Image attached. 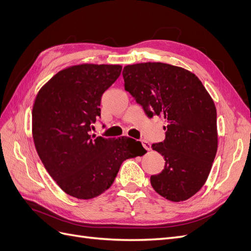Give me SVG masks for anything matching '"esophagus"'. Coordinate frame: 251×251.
<instances>
[{
	"instance_id": "esophagus-1",
	"label": "esophagus",
	"mask_w": 251,
	"mask_h": 251,
	"mask_svg": "<svg viewBox=\"0 0 251 251\" xmlns=\"http://www.w3.org/2000/svg\"><path fill=\"white\" fill-rule=\"evenodd\" d=\"M142 144H143L144 148H145V149H146L147 151H150V150H151V145H150L149 142L146 141V140H143V141H142Z\"/></svg>"
}]
</instances>
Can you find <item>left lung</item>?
<instances>
[{
  "instance_id": "left-lung-1",
  "label": "left lung",
  "mask_w": 251,
  "mask_h": 251,
  "mask_svg": "<svg viewBox=\"0 0 251 251\" xmlns=\"http://www.w3.org/2000/svg\"><path fill=\"white\" fill-rule=\"evenodd\" d=\"M124 87L146 115L162 117L165 140L153 144L165 161L151 185L161 197L183 201L206 183L218 147L214 101L199 77L165 63H140L123 69Z\"/></svg>"
}]
</instances>
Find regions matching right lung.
I'll use <instances>...</instances> for the list:
<instances>
[{
  "label": "right lung",
  "instance_id": "right-lung-1",
  "mask_svg": "<svg viewBox=\"0 0 251 251\" xmlns=\"http://www.w3.org/2000/svg\"><path fill=\"white\" fill-rule=\"evenodd\" d=\"M121 65L80 64L65 68L39 90L32 111L33 140L50 177L69 196L90 200L114 183L122 162L147 151L141 142L92 134L102 94Z\"/></svg>",
  "mask_w": 251,
  "mask_h": 251
}]
</instances>
